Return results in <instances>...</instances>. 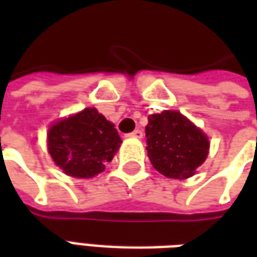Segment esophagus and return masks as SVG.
<instances>
[{
	"label": "esophagus",
	"instance_id": "obj_1",
	"mask_svg": "<svg viewBox=\"0 0 257 257\" xmlns=\"http://www.w3.org/2000/svg\"><path fill=\"white\" fill-rule=\"evenodd\" d=\"M128 138H138V139H140L142 136H143V132L140 131V129H135L134 132H131V134L126 135Z\"/></svg>",
	"mask_w": 257,
	"mask_h": 257
}]
</instances>
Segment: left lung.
<instances>
[{
	"label": "left lung",
	"mask_w": 257,
	"mask_h": 257,
	"mask_svg": "<svg viewBox=\"0 0 257 257\" xmlns=\"http://www.w3.org/2000/svg\"><path fill=\"white\" fill-rule=\"evenodd\" d=\"M146 138L153 167L167 178L193 176L209 150V142L202 131L176 110L150 115Z\"/></svg>",
	"instance_id": "obj_1"
}]
</instances>
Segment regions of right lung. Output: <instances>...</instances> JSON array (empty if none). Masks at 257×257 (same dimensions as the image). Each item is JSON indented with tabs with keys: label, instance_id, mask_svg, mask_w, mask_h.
Returning <instances> with one entry per match:
<instances>
[{
	"label": "right lung",
	"instance_id": "1",
	"mask_svg": "<svg viewBox=\"0 0 257 257\" xmlns=\"http://www.w3.org/2000/svg\"><path fill=\"white\" fill-rule=\"evenodd\" d=\"M121 143L117 129L96 108H85L59 121L48 134L53 161L74 178H92L103 172Z\"/></svg>",
	"mask_w": 257,
	"mask_h": 257
}]
</instances>
